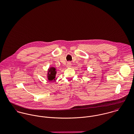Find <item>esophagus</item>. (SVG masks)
<instances>
[{
	"mask_svg": "<svg viewBox=\"0 0 134 134\" xmlns=\"http://www.w3.org/2000/svg\"><path fill=\"white\" fill-rule=\"evenodd\" d=\"M71 66H72L71 63L70 62H68V63H67V64H66V67H67V68H70V67H71Z\"/></svg>",
	"mask_w": 134,
	"mask_h": 134,
	"instance_id": "obj_1",
	"label": "esophagus"
}]
</instances>
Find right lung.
<instances>
[{"label": "right lung", "mask_w": 134, "mask_h": 134, "mask_svg": "<svg viewBox=\"0 0 134 134\" xmlns=\"http://www.w3.org/2000/svg\"><path fill=\"white\" fill-rule=\"evenodd\" d=\"M57 73L56 69L54 67H51L48 69L47 72V78L49 81H54L56 80V74Z\"/></svg>", "instance_id": "add662e5"}]
</instances>
